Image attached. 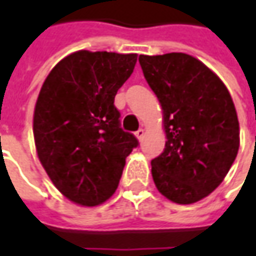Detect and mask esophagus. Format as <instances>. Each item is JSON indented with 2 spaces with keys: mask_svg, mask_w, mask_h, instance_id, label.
<instances>
[{
  "mask_svg": "<svg viewBox=\"0 0 256 256\" xmlns=\"http://www.w3.org/2000/svg\"><path fill=\"white\" fill-rule=\"evenodd\" d=\"M144 136H145V130L144 128H138L137 132H136V137L141 141V140L144 138Z\"/></svg>",
  "mask_w": 256,
  "mask_h": 256,
  "instance_id": "34e87169",
  "label": "esophagus"
}]
</instances>
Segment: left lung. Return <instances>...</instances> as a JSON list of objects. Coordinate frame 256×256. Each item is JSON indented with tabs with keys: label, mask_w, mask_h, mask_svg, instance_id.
I'll return each mask as SVG.
<instances>
[{
	"label": "left lung",
	"mask_w": 256,
	"mask_h": 256,
	"mask_svg": "<svg viewBox=\"0 0 256 256\" xmlns=\"http://www.w3.org/2000/svg\"><path fill=\"white\" fill-rule=\"evenodd\" d=\"M160 102L166 148L152 159L158 190L174 203L208 196L229 172L238 150V119L224 82L185 53L138 58Z\"/></svg>",
	"instance_id": "left-lung-1"
}]
</instances>
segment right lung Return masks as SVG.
<instances>
[{
  "instance_id": "right-lung-1",
  "label": "right lung",
  "mask_w": 256,
  "mask_h": 256,
  "mask_svg": "<svg viewBox=\"0 0 256 256\" xmlns=\"http://www.w3.org/2000/svg\"><path fill=\"white\" fill-rule=\"evenodd\" d=\"M136 62V53L79 50L42 84L32 128L36 152L54 186L74 203L93 207L111 198L126 158L138 146L114 106Z\"/></svg>"
}]
</instances>
